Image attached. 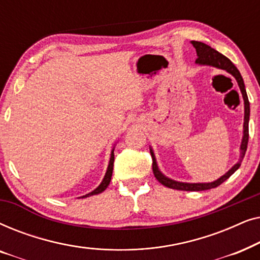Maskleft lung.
I'll return each mask as SVG.
<instances>
[{
	"label": "left lung",
	"mask_w": 260,
	"mask_h": 260,
	"mask_svg": "<svg viewBox=\"0 0 260 260\" xmlns=\"http://www.w3.org/2000/svg\"><path fill=\"white\" fill-rule=\"evenodd\" d=\"M191 45L194 46V48L197 49L198 59L197 62L198 65H207V66H213L216 67V69L225 70L226 72L236 78L238 85H239V88L241 91V94H243L244 98V106H245V116H244V136L243 140H241V145H240V158L236 165H234L232 168H231L229 172H227L225 175H222L220 179L216 181H213V182L208 183H187V182H179V181L172 180L169 177L163 175V174L159 172L157 163H156V157L154 155V151L150 148V154L152 157V172H154V175L156 179L158 180L159 183H162L163 186L172 188V189H177V190H186V191H200V190H207L212 189V188H215L221 184L222 182L229 179V177L232 175V174L236 172V170L239 168L241 165V161H243L245 152H246L247 149V142H248V120H250V102H248L246 90H245V84L243 80V77L234 63L231 61L229 58H226L225 55H222L221 53L215 51L214 48H212L211 46L204 44V42L200 41H191Z\"/></svg>",
	"instance_id": "left-lung-1"
}]
</instances>
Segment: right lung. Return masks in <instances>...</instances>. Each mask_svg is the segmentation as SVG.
I'll use <instances>...</instances> for the list:
<instances>
[{"mask_svg":"<svg viewBox=\"0 0 260 260\" xmlns=\"http://www.w3.org/2000/svg\"><path fill=\"white\" fill-rule=\"evenodd\" d=\"M113 161H115V154H113V149L111 151V156H110V162H109V167H108V170H106L105 173V176L104 179H103L102 183L99 184V186L95 188L94 190H92L91 193H88L86 195H84V197L81 198H88L91 197V195H95V194H99L102 193V191H104L108 186L110 184V181H111V176H112V170H113Z\"/></svg>","mask_w":260,"mask_h":260,"instance_id":"add662e5","label":"right lung"}]
</instances>
